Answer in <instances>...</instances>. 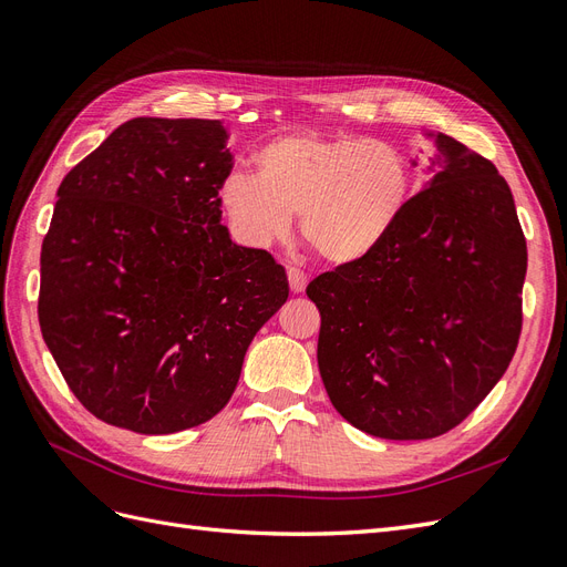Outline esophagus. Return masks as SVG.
<instances>
[{
  "label": "esophagus",
  "instance_id": "34e87169",
  "mask_svg": "<svg viewBox=\"0 0 567 567\" xmlns=\"http://www.w3.org/2000/svg\"><path fill=\"white\" fill-rule=\"evenodd\" d=\"M287 280H289V289L295 291V295H301L308 285V276L297 266H287Z\"/></svg>",
  "mask_w": 567,
  "mask_h": 567
}]
</instances>
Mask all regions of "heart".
I'll return each mask as SVG.
<instances>
[{"instance_id": "1", "label": "heart", "mask_w": 567, "mask_h": 567, "mask_svg": "<svg viewBox=\"0 0 567 567\" xmlns=\"http://www.w3.org/2000/svg\"><path fill=\"white\" fill-rule=\"evenodd\" d=\"M412 195L408 155L391 141L289 132L254 153V176L218 190L237 240L268 247L299 214L303 243L334 266L362 261L386 240Z\"/></svg>"}]
</instances>
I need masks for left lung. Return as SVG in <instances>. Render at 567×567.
<instances>
[{
  "instance_id": "1",
  "label": "left lung",
  "mask_w": 567,
  "mask_h": 567,
  "mask_svg": "<svg viewBox=\"0 0 567 567\" xmlns=\"http://www.w3.org/2000/svg\"><path fill=\"white\" fill-rule=\"evenodd\" d=\"M437 172L370 257L306 287L337 412L386 441L443 435L495 389L523 327L525 235L497 167L435 134Z\"/></svg>"
}]
</instances>
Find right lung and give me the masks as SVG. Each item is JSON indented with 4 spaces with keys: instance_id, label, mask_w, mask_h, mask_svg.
<instances>
[{
    "instance_id": "obj_1",
    "label": "right lung",
    "mask_w": 567,
    "mask_h": 567,
    "mask_svg": "<svg viewBox=\"0 0 567 567\" xmlns=\"http://www.w3.org/2000/svg\"><path fill=\"white\" fill-rule=\"evenodd\" d=\"M226 141L218 120L136 117L59 186L40 327L70 391L105 424L162 435L209 422L289 297L285 268L221 224Z\"/></svg>"
}]
</instances>
